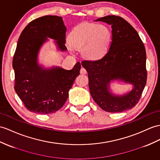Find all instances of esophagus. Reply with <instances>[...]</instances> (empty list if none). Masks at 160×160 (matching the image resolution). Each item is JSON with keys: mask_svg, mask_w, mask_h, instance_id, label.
<instances>
[{"mask_svg": "<svg viewBox=\"0 0 160 160\" xmlns=\"http://www.w3.org/2000/svg\"><path fill=\"white\" fill-rule=\"evenodd\" d=\"M80 73L82 74V75H85V74L87 73V71L84 68H81L80 70Z\"/></svg>", "mask_w": 160, "mask_h": 160, "instance_id": "esophagus-1", "label": "esophagus"}]
</instances>
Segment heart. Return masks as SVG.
<instances>
[{
    "label": "heart",
    "mask_w": 160,
    "mask_h": 160,
    "mask_svg": "<svg viewBox=\"0 0 160 160\" xmlns=\"http://www.w3.org/2000/svg\"><path fill=\"white\" fill-rule=\"evenodd\" d=\"M111 39L112 33L108 26L83 23L77 26L69 34V48L81 50L84 58L95 60L108 52Z\"/></svg>",
    "instance_id": "1"
}]
</instances>
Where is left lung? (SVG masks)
Here are the masks:
<instances>
[{
	"instance_id": "8db88e82",
	"label": "left lung",
	"mask_w": 160,
	"mask_h": 160,
	"mask_svg": "<svg viewBox=\"0 0 160 160\" xmlns=\"http://www.w3.org/2000/svg\"><path fill=\"white\" fill-rule=\"evenodd\" d=\"M111 26L109 50L101 59L83 61L88 73L89 88L93 100L102 110L119 112L133 108L138 102L147 82L146 52L138 32L123 18L107 15L97 19ZM118 80L132 84L125 95H115L110 83Z\"/></svg>"
}]
</instances>
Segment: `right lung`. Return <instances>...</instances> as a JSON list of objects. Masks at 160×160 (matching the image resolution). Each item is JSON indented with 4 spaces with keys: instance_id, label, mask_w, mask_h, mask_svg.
Wrapping results in <instances>:
<instances>
[{
    "instance_id": "add662e5",
    "label": "right lung",
    "mask_w": 160,
    "mask_h": 160,
    "mask_svg": "<svg viewBox=\"0 0 160 160\" xmlns=\"http://www.w3.org/2000/svg\"><path fill=\"white\" fill-rule=\"evenodd\" d=\"M66 28L62 17L46 15L30 22L23 30L13 59L15 90L29 111L55 112L63 106L68 92L79 75V62L71 70L60 67L44 68L38 64V52L48 38L57 49L66 52Z\"/></svg>"
}]
</instances>
